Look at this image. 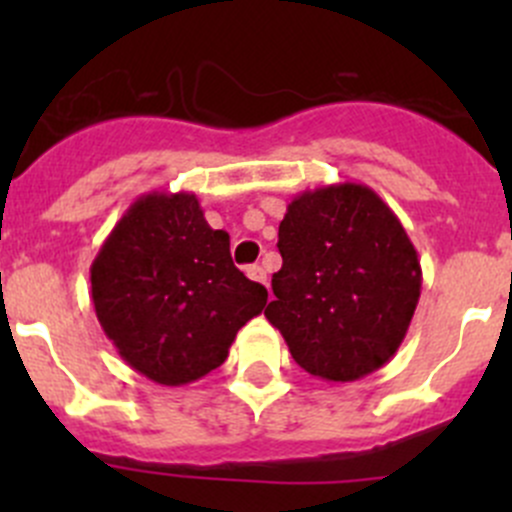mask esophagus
Masks as SVG:
<instances>
[{
    "label": "esophagus",
    "mask_w": 512,
    "mask_h": 512,
    "mask_svg": "<svg viewBox=\"0 0 512 512\" xmlns=\"http://www.w3.org/2000/svg\"><path fill=\"white\" fill-rule=\"evenodd\" d=\"M247 277H250V280H255V282H260V285H267V272L262 270L260 265L247 267Z\"/></svg>",
    "instance_id": "34e87169"
}]
</instances>
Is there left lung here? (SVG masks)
Returning <instances> with one entry per match:
<instances>
[{
  "instance_id": "8db88e82",
  "label": "left lung",
  "mask_w": 512,
  "mask_h": 512,
  "mask_svg": "<svg viewBox=\"0 0 512 512\" xmlns=\"http://www.w3.org/2000/svg\"><path fill=\"white\" fill-rule=\"evenodd\" d=\"M282 270L265 317L307 374L356 381L409 332L421 262L394 210L361 183L304 190L280 223Z\"/></svg>"
}]
</instances>
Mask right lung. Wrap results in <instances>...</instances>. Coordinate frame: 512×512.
<instances>
[{
	"mask_svg": "<svg viewBox=\"0 0 512 512\" xmlns=\"http://www.w3.org/2000/svg\"><path fill=\"white\" fill-rule=\"evenodd\" d=\"M91 299L113 347L163 386L203 379L265 309L267 289L232 265L193 193L141 195L91 265Z\"/></svg>",
	"mask_w": 512,
	"mask_h": 512,
	"instance_id": "right-lung-1",
	"label": "right lung"
}]
</instances>
